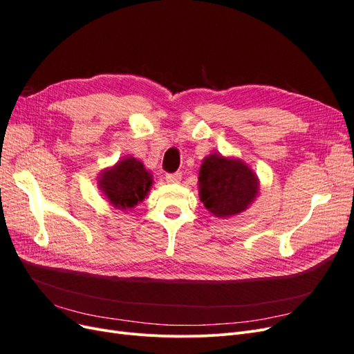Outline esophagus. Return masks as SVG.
I'll use <instances>...</instances> for the list:
<instances>
[{"mask_svg": "<svg viewBox=\"0 0 354 354\" xmlns=\"http://www.w3.org/2000/svg\"><path fill=\"white\" fill-rule=\"evenodd\" d=\"M165 180L168 181V183H178V181L181 180V173H167Z\"/></svg>", "mask_w": 354, "mask_h": 354, "instance_id": "esophagus-1", "label": "esophagus"}]
</instances>
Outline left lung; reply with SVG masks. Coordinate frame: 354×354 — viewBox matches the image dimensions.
Returning a JSON list of instances; mask_svg holds the SVG:
<instances>
[{
    "mask_svg": "<svg viewBox=\"0 0 354 354\" xmlns=\"http://www.w3.org/2000/svg\"><path fill=\"white\" fill-rule=\"evenodd\" d=\"M199 194L205 208L216 217L242 212L259 194L252 169L236 159L209 155L199 171Z\"/></svg>",
    "mask_w": 354,
    "mask_h": 354,
    "instance_id": "8db88e82",
    "label": "left lung"
}]
</instances>
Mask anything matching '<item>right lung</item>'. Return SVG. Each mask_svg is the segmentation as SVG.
Masks as SVG:
<instances>
[{"label":"right lung","instance_id":"add662e5","mask_svg":"<svg viewBox=\"0 0 354 354\" xmlns=\"http://www.w3.org/2000/svg\"><path fill=\"white\" fill-rule=\"evenodd\" d=\"M99 186L115 208L127 209L145 199L152 186V178L140 160L125 158L112 169L104 171Z\"/></svg>","mask_w":354,"mask_h":354}]
</instances>
